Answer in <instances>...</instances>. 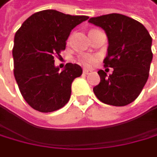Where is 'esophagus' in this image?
Here are the masks:
<instances>
[{"instance_id":"34e87169","label":"esophagus","mask_w":157,"mask_h":157,"mask_svg":"<svg viewBox=\"0 0 157 157\" xmlns=\"http://www.w3.org/2000/svg\"><path fill=\"white\" fill-rule=\"evenodd\" d=\"M83 72H84V74H88V73L91 72V71L90 70H87V69H84L83 70Z\"/></svg>"}]
</instances>
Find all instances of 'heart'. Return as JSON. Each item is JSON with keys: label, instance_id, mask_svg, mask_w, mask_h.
<instances>
[{"label": "heart", "instance_id": "1", "mask_svg": "<svg viewBox=\"0 0 157 157\" xmlns=\"http://www.w3.org/2000/svg\"><path fill=\"white\" fill-rule=\"evenodd\" d=\"M94 61H95V58L90 57V56L87 55H82L80 57H78V62L85 67H89L92 63H94Z\"/></svg>", "mask_w": 157, "mask_h": 157}]
</instances>
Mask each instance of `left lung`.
<instances>
[{
	"mask_svg": "<svg viewBox=\"0 0 157 157\" xmlns=\"http://www.w3.org/2000/svg\"><path fill=\"white\" fill-rule=\"evenodd\" d=\"M103 29L108 37V54L104 67L112 74L98 71L100 82L93 88L101 102L126 106L139 97L149 77L153 59L152 37L139 21L121 14L91 17L88 21Z\"/></svg>",
	"mask_w": 157,
	"mask_h": 157,
	"instance_id": "obj_1",
	"label": "left lung"
}]
</instances>
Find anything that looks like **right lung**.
<instances>
[{
	"instance_id": "1",
	"label": "right lung",
	"mask_w": 157,
	"mask_h": 157,
	"mask_svg": "<svg viewBox=\"0 0 157 157\" xmlns=\"http://www.w3.org/2000/svg\"><path fill=\"white\" fill-rule=\"evenodd\" d=\"M88 18L44 10L26 19L16 32L14 75L22 97L31 108L51 113L68 103L71 83L83 71L79 65L67 63L59 71L55 66V58L65 50L71 29Z\"/></svg>"
}]
</instances>
